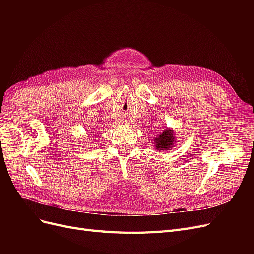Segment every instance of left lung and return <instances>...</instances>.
Wrapping results in <instances>:
<instances>
[{
	"label": "left lung",
	"instance_id": "8db88e82",
	"mask_svg": "<svg viewBox=\"0 0 254 254\" xmlns=\"http://www.w3.org/2000/svg\"><path fill=\"white\" fill-rule=\"evenodd\" d=\"M176 140H175V135L174 131L172 129H166L162 133H160L158 137L155 139V145H156V149L160 150H167L174 147Z\"/></svg>",
	"mask_w": 254,
	"mask_h": 254
}]
</instances>
